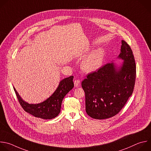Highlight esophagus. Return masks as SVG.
<instances>
[{
	"instance_id": "34e87169",
	"label": "esophagus",
	"mask_w": 151,
	"mask_h": 151,
	"mask_svg": "<svg viewBox=\"0 0 151 151\" xmlns=\"http://www.w3.org/2000/svg\"><path fill=\"white\" fill-rule=\"evenodd\" d=\"M80 85H81L80 80H76L74 81V86H75V87H78L80 86Z\"/></svg>"
}]
</instances>
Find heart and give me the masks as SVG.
<instances>
[{"instance_id": "b5f03b06", "label": "heart", "mask_w": 151, "mask_h": 151, "mask_svg": "<svg viewBox=\"0 0 151 151\" xmlns=\"http://www.w3.org/2000/svg\"><path fill=\"white\" fill-rule=\"evenodd\" d=\"M88 52H86L80 56V59L87 56ZM105 56V52L104 49L99 48L94 51L91 55L88 56L81 64L83 70L86 73H93L99 69L103 64Z\"/></svg>"}]
</instances>
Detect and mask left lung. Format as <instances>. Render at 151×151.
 I'll return each mask as SVG.
<instances>
[{"label": "left lung", "mask_w": 151, "mask_h": 151, "mask_svg": "<svg viewBox=\"0 0 151 151\" xmlns=\"http://www.w3.org/2000/svg\"><path fill=\"white\" fill-rule=\"evenodd\" d=\"M118 58L122 65L108 63L87 76L81 83L85 92L86 111L97 119L117 114L132 95L136 80V64L130 46L122 40Z\"/></svg>", "instance_id": "obj_1"}]
</instances>
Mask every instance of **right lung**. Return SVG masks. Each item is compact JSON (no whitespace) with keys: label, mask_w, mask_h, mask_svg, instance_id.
<instances>
[{"label":"right lung","mask_w":151,"mask_h":151,"mask_svg":"<svg viewBox=\"0 0 151 151\" xmlns=\"http://www.w3.org/2000/svg\"><path fill=\"white\" fill-rule=\"evenodd\" d=\"M73 78L71 76L62 80L53 93L39 104H28L21 98L14 87V89L20 105L25 112L37 118L50 119L57 116L61 111L64 98L74 87Z\"/></svg>","instance_id":"1"}]
</instances>
